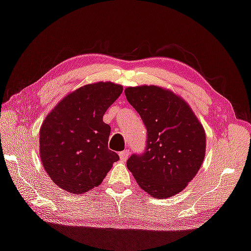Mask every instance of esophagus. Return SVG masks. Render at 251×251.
<instances>
[{"mask_svg":"<svg viewBox=\"0 0 251 251\" xmlns=\"http://www.w3.org/2000/svg\"><path fill=\"white\" fill-rule=\"evenodd\" d=\"M129 154H130V152H129V150H128V149L125 150V151H121V152L119 153V155H120V159H121V161H126V160L128 159Z\"/></svg>","mask_w":251,"mask_h":251,"instance_id":"1","label":"esophagus"}]
</instances>
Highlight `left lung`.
Here are the masks:
<instances>
[{"label": "left lung", "instance_id": "obj_1", "mask_svg": "<svg viewBox=\"0 0 251 251\" xmlns=\"http://www.w3.org/2000/svg\"><path fill=\"white\" fill-rule=\"evenodd\" d=\"M126 100L147 129L146 148L126 161L141 189L158 199L182 191L200 169L206 134L189 105L155 85L128 88Z\"/></svg>", "mask_w": 251, "mask_h": 251}]
</instances>
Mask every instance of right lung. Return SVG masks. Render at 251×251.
Returning a JSON list of instances; mask_svg holds the SVG:
<instances>
[{
    "label": "right lung",
    "instance_id": "add662e5",
    "mask_svg": "<svg viewBox=\"0 0 251 251\" xmlns=\"http://www.w3.org/2000/svg\"><path fill=\"white\" fill-rule=\"evenodd\" d=\"M121 85L98 82L70 93L45 118L40 130L41 161L57 187L83 194L100 184L119 155L109 150L111 128L103 122Z\"/></svg>",
    "mask_w": 251,
    "mask_h": 251
}]
</instances>
